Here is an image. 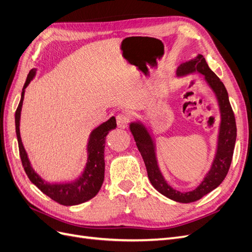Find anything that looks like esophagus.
I'll list each match as a JSON object with an SVG mask.
<instances>
[{
  "mask_svg": "<svg viewBox=\"0 0 252 252\" xmlns=\"http://www.w3.org/2000/svg\"><path fill=\"white\" fill-rule=\"evenodd\" d=\"M116 123L118 127L120 128H126L128 125V119L125 113H120L116 116Z\"/></svg>",
  "mask_w": 252,
  "mask_h": 252,
  "instance_id": "obj_1",
  "label": "esophagus"
}]
</instances>
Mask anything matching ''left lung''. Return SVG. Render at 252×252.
Segmentation results:
<instances>
[{
  "label": "left lung",
  "mask_w": 252,
  "mask_h": 252,
  "mask_svg": "<svg viewBox=\"0 0 252 252\" xmlns=\"http://www.w3.org/2000/svg\"><path fill=\"white\" fill-rule=\"evenodd\" d=\"M194 73L203 76L209 87L215 94L220 112V124L218 128L215 157L209 171L196 188L191 191H179L167 183L161 171L157 158V146L151 128L143 120L135 119L129 123L136 145L144 161L148 179L153 187L164 196L171 200L189 203L200 199L204 195L216 189L225 179L234 154L237 138V126L234 112L229 104L228 93L220 79L213 72L202 55L198 54L179 65L176 68V78H183Z\"/></svg>",
  "instance_id": "1"
}]
</instances>
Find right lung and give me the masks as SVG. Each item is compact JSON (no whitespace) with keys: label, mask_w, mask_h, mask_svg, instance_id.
<instances>
[{"label":"right lung","mask_w":252,"mask_h":252,"mask_svg":"<svg viewBox=\"0 0 252 252\" xmlns=\"http://www.w3.org/2000/svg\"><path fill=\"white\" fill-rule=\"evenodd\" d=\"M36 70L37 69L33 68L28 74L23 87L20 104H18L15 112V132L21 160L28 178L42 193L48 195L50 198L62 204V206H77V204L83 203L94 197L101 187L105 178L106 137L111 129H114L116 127V119L114 116H112L105 123L100 124L91 131L86 146L87 162L78 180L67 183H50L44 181L32 167L29 157H28L22 142L20 131L21 113L25 91L28 85L34 79Z\"/></svg>","instance_id":"obj_1"}]
</instances>
